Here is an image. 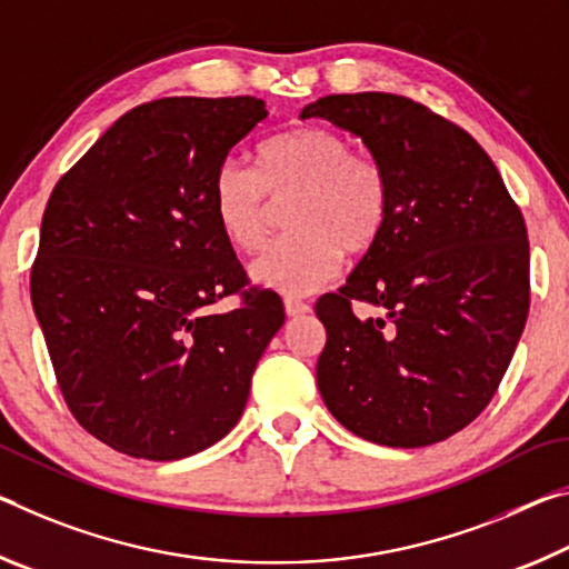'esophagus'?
<instances>
[{
    "mask_svg": "<svg viewBox=\"0 0 569 569\" xmlns=\"http://www.w3.org/2000/svg\"><path fill=\"white\" fill-rule=\"evenodd\" d=\"M284 312H287V318H300V315L310 312V305L302 302V300H292V297H287V300H284Z\"/></svg>",
    "mask_w": 569,
    "mask_h": 569,
    "instance_id": "esophagus-1",
    "label": "esophagus"
}]
</instances>
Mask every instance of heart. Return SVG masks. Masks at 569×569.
I'll list each match as a JSON object with an SVG mask.
<instances>
[{"label":"heart","mask_w":569,"mask_h":569,"mask_svg":"<svg viewBox=\"0 0 569 569\" xmlns=\"http://www.w3.org/2000/svg\"><path fill=\"white\" fill-rule=\"evenodd\" d=\"M284 213L290 237L269 244L249 264L254 284L284 295H310L340 272L342 257L362 254L383 234L390 181L383 166L350 153L340 133L300 126L257 148L254 171L234 158L211 179V209L229 247L251 251L264 241L272 203Z\"/></svg>","instance_id":"1"}]
</instances>
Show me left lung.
<instances>
[{
	"instance_id": "obj_1",
	"label": "left lung",
	"mask_w": 569,
	"mask_h": 569,
	"mask_svg": "<svg viewBox=\"0 0 569 569\" xmlns=\"http://www.w3.org/2000/svg\"><path fill=\"white\" fill-rule=\"evenodd\" d=\"M300 118L358 136L390 181V213L346 287L315 305L318 388L360 439L418 449L469 426L529 312V241L497 166L459 126L390 92L328 96ZM372 303L360 321L351 302Z\"/></svg>"
}]
</instances>
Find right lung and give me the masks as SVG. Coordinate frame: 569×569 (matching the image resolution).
<instances>
[{
  "mask_svg": "<svg viewBox=\"0 0 569 569\" xmlns=\"http://www.w3.org/2000/svg\"><path fill=\"white\" fill-rule=\"evenodd\" d=\"M264 100L161 98L118 118L54 186L32 307L64 403L110 449L176 461L223 439L284 325L221 237L211 179ZM242 292L231 313L208 307Z\"/></svg>",
  "mask_w": 569,
  "mask_h": 569,
  "instance_id": "add662e5",
  "label": "right lung"
}]
</instances>
